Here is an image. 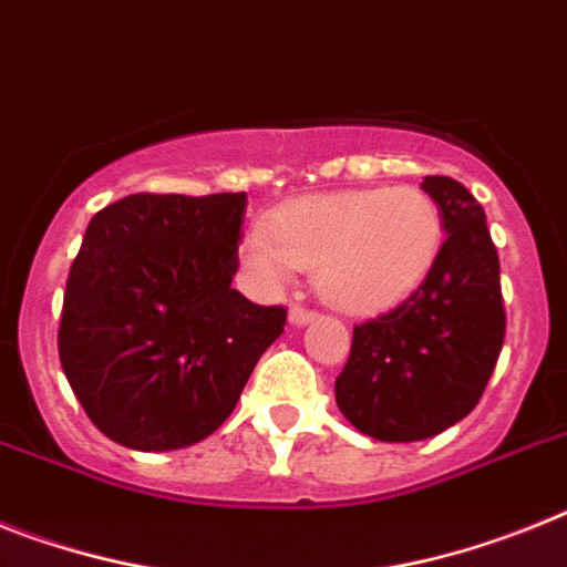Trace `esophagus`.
<instances>
[{
	"label": "esophagus",
	"instance_id": "esophagus-1",
	"mask_svg": "<svg viewBox=\"0 0 567 567\" xmlns=\"http://www.w3.org/2000/svg\"><path fill=\"white\" fill-rule=\"evenodd\" d=\"M313 319H317V313L305 311V308H290L288 311V322L293 324V328H302V324L313 322Z\"/></svg>",
	"mask_w": 567,
	"mask_h": 567
}]
</instances>
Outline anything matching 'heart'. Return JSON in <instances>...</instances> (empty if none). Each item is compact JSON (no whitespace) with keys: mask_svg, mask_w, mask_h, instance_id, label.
Returning a JSON list of instances; mask_svg holds the SVG:
<instances>
[{"mask_svg":"<svg viewBox=\"0 0 567 567\" xmlns=\"http://www.w3.org/2000/svg\"><path fill=\"white\" fill-rule=\"evenodd\" d=\"M440 248L442 214L431 196L416 188H373L285 205L254 234L245 259L268 282L311 268L324 305L373 317L425 282Z\"/></svg>","mask_w":567,"mask_h":567,"instance_id":"heart-1","label":"heart"}]
</instances>
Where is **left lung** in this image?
<instances>
[{
    "mask_svg": "<svg viewBox=\"0 0 567 567\" xmlns=\"http://www.w3.org/2000/svg\"><path fill=\"white\" fill-rule=\"evenodd\" d=\"M442 214L440 256L425 282L382 317L353 328L337 405L379 442L431 440L474 411L505 339V308L485 210L451 176H425Z\"/></svg>",
    "mask_w": 567,
    "mask_h": 567,
    "instance_id": "left-lung-1",
    "label": "left lung"
}]
</instances>
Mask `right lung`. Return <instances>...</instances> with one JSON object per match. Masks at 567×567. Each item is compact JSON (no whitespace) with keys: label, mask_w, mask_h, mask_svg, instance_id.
I'll return each instance as SVG.
<instances>
[{"label":"right lung","mask_w":567,"mask_h":567,"mask_svg":"<svg viewBox=\"0 0 567 567\" xmlns=\"http://www.w3.org/2000/svg\"><path fill=\"white\" fill-rule=\"evenodd\" d=\"M245 194H134L93 216L59 322L91 422L134 451H179L230 416L285 308L230 288Z\"/></svg>","instance_id":"right-lung-1"}]
</instances>
